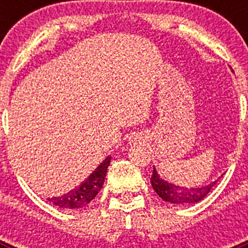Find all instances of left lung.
I'll list each match as a JSON object with an SVG mask.
<instances>
[{
    "label": "left lung",
    "instance_id": "obj_1",
    "mask_svg": "<svg viewBox=\"0 0 248 248\" xmlns=\"http://www.w3.org/2000/svg\"><path fill=\"white\" fill-rule=\"evenodd\" d=\"M151 185L153 189L156 191L160 198L163 200L168 201L170 203H177V205H189V203L199 202L202 200L206 195L209 194L210 190L216 185L217 181L205 186V187H196V189H187V187H180V186H175L172 184H169L160 179L157 175L156 170L154 169L153 175H151Z\"/></svg>",
    "mask_w": 248,
    "mask_h": 248
}]
</instances>
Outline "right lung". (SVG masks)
I'll return each instance as SVG.
<instances>
[{
    "instance_id": "right-lung-1",
    "label": "right lung",
    "mask_w": 248,
    "mask_h": 248,
    "mask_svg": "<svg viewBox=\"0 0 248 248\" xmlns=\"http://www.w3.org/2000/svg\"><path fill=\"white\" fill-rule=\"evenodd\" d=\"M110 159V156L107 157L78 187L58 198L48 199V201L61 209H82L88 205L103 187Z\"/></svg>"
}]
</instances>
